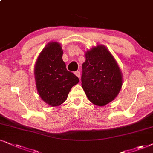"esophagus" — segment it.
Instances as JSON below:
<instances>
[{"instance_id": "esophagus-1", "label": "esophagus", "mask_w": 153, "mask_h": 153, "mask_svg": "<svg viewBox=\"0 0 153 153\" xmlns=\"http://www.w3.org/2000/svg\"><path fill=\"white\" fill-rule=\"evenodd\" d=\"M74 73H75V75H76V76H78L79 78H80V71H75V72Z\"/></svg>"}]
</instances>
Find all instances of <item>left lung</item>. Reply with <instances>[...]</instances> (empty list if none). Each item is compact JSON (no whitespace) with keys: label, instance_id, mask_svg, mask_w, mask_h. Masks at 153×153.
I'll return each mask as SVG.
<instances>
[{"label":"left lung","instance_id":"left-lung-1","mask_svg":"<svg viewBox=\"0 0 153 153\" xmlns=\"http://www.w3.org/2000/svg\"><path fill=\"white\" fill-rule=\"evenodd\" d=\"M82 87L91 103L103 106L115 99L123 85V74L113 56L103 45L85 52Z\"/></svg>","mask_w":153,"mask_h":153}]
</instances>
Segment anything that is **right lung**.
Listing matches in <instances>:
<instances>
[{"label": "right lung", "mask_w": 153, "mask_h": 153, "mask_svg": "<svg viewBox=\"0 0 153 153\" xmlns=\"http://www.w3.org/2000/svg\"><path fill=\"white\" fill-rule=\"evenodd\" d=\"M62 55V48L59 42H49L38 56L34 68L39 96L52 107L62 104L72 87L80 81L76 75L67 70Z\"/></svg>", "instance_id": "add662e5"}]
</instances>
